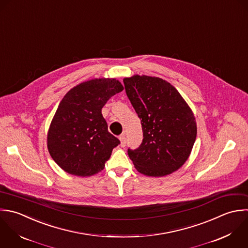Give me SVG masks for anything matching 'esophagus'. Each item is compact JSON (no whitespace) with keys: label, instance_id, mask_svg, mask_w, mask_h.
<instances>
[{"label":"esophagus","instance_id":"esophagus-1","mask_svg":"<svg viewBox=\"0 0 248 248\" xmlns=\"http://www.w3.org/2000/svg\"><path fill=\"white\" fill-rule=\"evenodd\" d=\"M120 141H121V146L122 147H124L125 146V144H126V138H125V134L124 133V134H122V135H120Z\"/></svg>","mask_w":248,"mask_h":248}]
</instances>
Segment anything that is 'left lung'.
Listing matches in <instances>:
<instances>
[{
  "label": "left lung",
  "mask_w": 248,
  "mask_h": 248,
  "mask_svg": "<svg viewBox=\"0 0 248 248\" xmlns=\"http://www.w3.org/2000/svg\"><path fill=\"white\" fill-rule=\"evenodd\" d=\"M124 84L143 130L141 145L127 150L135 168L151 177L177 171L188 158L196 140L191 109L177 89L161 78L134 75L124 78Z\"/></svg>",
  "instance_id": "left-lung-1"
}]
</instances>
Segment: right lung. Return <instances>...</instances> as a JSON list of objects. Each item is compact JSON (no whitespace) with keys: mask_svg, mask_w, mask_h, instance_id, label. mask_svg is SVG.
I'll use <instances>...</instances> for the list:
<instances>
[{"mask_svg":"<svg viewBox=\"0 0 248 248\" xmlns=\"http://www.w3.org/2000/svg\"><path fill=\"white\" fill-rule=\"evenodd\" d=\"M123 90L116 79H93L77 85L63 96L47 136L50 155L62 170L88 177L104 169L121 142L108 131L101 109Z\"/></svg>","mask_w":248,"mask_h":248,"instance_id":"add662e5","label":"right lung"}]
</instances>
